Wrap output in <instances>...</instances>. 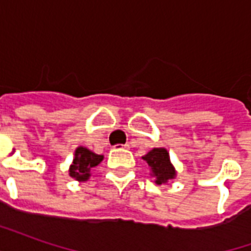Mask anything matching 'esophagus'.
<instances>
[{
    "mask_svg": "<svg viewBox=\"0 0 251 251\" xmlns=\"http://www.w3.org/2000/svg\"><path fill=\"white\" fill-rule=\"evenodd\" d=\"M126 148H127V145H121V144H118V145L114 147V151H121V149H126Z\"/></svg>",
    "mask_w": 251,
    "mask_h": 251,
    "instance_id": "1",
    "label": "esophagus"
}]
</instances>
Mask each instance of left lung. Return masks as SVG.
<instances>
[{
	"mask_svg": "<svg viewBox=\"0 0 251 251\" xmlns=\"http://www.w3.org/2000/svg\"><path fill=\"white\" fill-rule=\"evenodd\" d=\"M142 160L148 164L151 176L156 179L154 183L157 185L168 183L177 175L174 164L171 163L169 152L165 148H153L145 156H142Z\"/></svg>",
	"mask_w": 251,
	"mask_h": 251,
	"instance_id": "8db88e82",
	"label": "left lung"
}]
</instances>
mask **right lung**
Here are the masks:
<instances>
[{"label": "right lung", "instance_id": "add662e5", "mask_svg": "<svg viewBox=\"0 0 251 251\" xmlns=\"http://www.w3.org/2000/svg\"><path fill=\"white\" fill-rule=\"evenodd\" d=\"M102 154H97L84 147H77L75 149V157L68 169V175L79 183L87 181L91 176V169L102 163Z\"/></svg>", "mask_w": 251, "mask_h": 251}]
</instances>
